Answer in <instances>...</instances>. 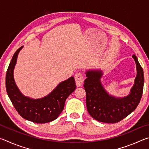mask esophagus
<instances>
[{
    "mask_svg": "<svg viewBox=\"0 0 149 149\" xmlns=\"http://www.w3.org/2000/svg\"><path fill=\"white\" fill-rule=\"evenodd\" d=\"M75 83H76L77 86L79 87L82 84L83 81H84V78H83V75L81 72H77L75 75Z\"/></svg>",
    "mask_w": 149,
    "mask_h": 149,
    "instance_id": "1",
    "label": "esophagus"
}]
</instances>
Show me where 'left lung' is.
<instances>
[{
	"label": "left lung",
	"mask_w": 149,
	"mask_h": 149,
	"mask_svg": "<svg viewBox=\"0 0 149 149\" xmlns=\"http://www.w3.org/2000/svg\"><path fill=\"white\" fill-rule=\"evenodd\" d=\"M137 68V76L130 94L123 97L110 95L100 81L103 73L100 70H89L85 73L84 81L88 112L96 120L104 123H117L135 110L142 97L144 74L142 67L133 54Z\"/></svg>",
	"instance_id": "left-lung-1"
}]
</instances>
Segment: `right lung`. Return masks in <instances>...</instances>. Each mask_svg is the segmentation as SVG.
<instances>
[{"label": "right lung", "instance_id": "right-lung-1", "mask_svg": "<svg viewBox=\"0 0 149 149\" xmlns=\"http://www.w3.org/2000/svg\"><path fill=\"white\" fill-rule=\"evenodd\" d=\"M23 47L16 50L7 70V94L14 108L24 119L37 123L52 122L59 116L64 109L65 100L76 88L74 77H71L60 82L51 93L41 99H35L24 96L17 88L14 78L17 56Z\"/></svg>", "mask_w": 149, "mask_h": 149}]
</instances>
